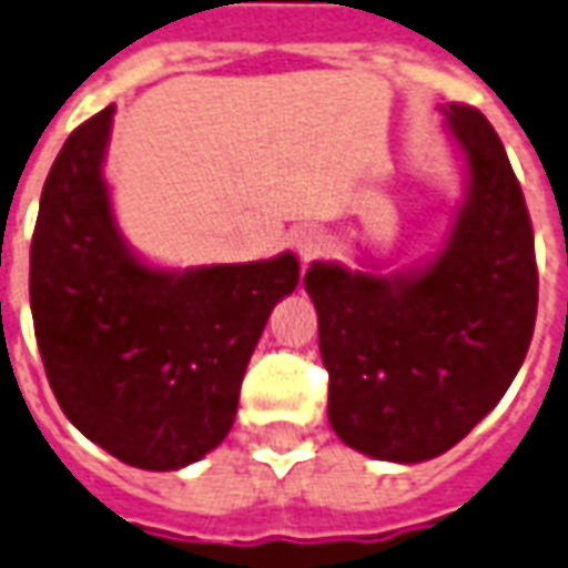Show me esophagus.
I'll return each mask as SVG.
<instances>
[{
  "instance_id": "obj_1",
  "label": "esophagus",
  "mask_w": 568,
  "mask_h": 568,
  "mask_svg": "<svg viewBox=\"0 0 568 568\" xmlns=\"http://www.w3.org/2000/svg\"><path fill=\"white\" fill-rule=\"evenodd\" d=\"M325 250V234L318 229H304L297 234V252H301V258L310 262V258H316L318 252Z\"/></svg>"
}]
</instances>
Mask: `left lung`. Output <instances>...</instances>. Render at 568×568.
<instances>
[{"label": "left lung", "instance_id": "obj_1", "mask_svg": "<svg viewBox=\"0 0 568 568\" xmlns=\"http://www.w3.org/2000/svg\"><path fill=\"white\" fill-rule=\"evenodd\" d=\"M469 192L434 262L364 273L316 262L327 418L361 455L418 464L485 418L530 348L539 306L532 222L499 134L473 104L445 108Z\"/></svg>", "mask_w": 568, "mask_h": 568}]
</instances>
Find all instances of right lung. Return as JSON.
Wrapping results in <instances>:
<instances>
[{
    "mask_svg": "<svg viewBox=\"0 0 568 568\" xmlns=\"http://www.w3.org/2000/svg\"><path fill=\"white\" fill-rule=\"evenodd\" d=\"M113 104L69 134L41 192L29 304L44 373L87 439L141 469L195 464L229 436L252 348L297 258L171 273L116 231L102 159Z\"/></svg>",
    "mask_w": 568,
    "mask_h": 568,
    "instance_id": "add662e5",
    "label": "right lung"
}]
</instances>
